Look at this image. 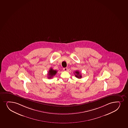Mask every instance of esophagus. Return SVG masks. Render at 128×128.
I'll return each instance as SVG.
<instances>
[{"mask_svg":"<svg viewBox=\"0 0 128 128\" xmlns=\"http://www.w3.org/2000/svg\"><path fill=\"white\" fill-rule=\"evenodd\" d=\"M63 70L64 71H67L68 70V68H63Z\"/></svg>","mask_w":128,"mask_h":128,"instance_id":"34e87169","label":"esophagus"}]
</instances>
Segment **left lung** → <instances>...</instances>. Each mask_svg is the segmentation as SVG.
Wrapping results in <instances>:
<instances>
[{
	"label": "left lung",
	"mask_w": 128,
	"mask_h": 128,
	"mask_svg": "<svg viewBox=\"0 0 128 128\" xmlns=\"http://www.w3.org/2000/svg\"><path fill=\"white\" fill-rule=\"evenodd\" d=\"M75 77L78 78H82V76H81V74H80V72L79 71H77L75 72Z\"/></svg>",
	"instance_id": "obj_1"
}]
</instances>
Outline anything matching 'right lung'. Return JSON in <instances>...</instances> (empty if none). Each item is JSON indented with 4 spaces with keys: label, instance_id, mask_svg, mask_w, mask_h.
Wrapping results in <instances>:
<instances>
[{
    "label": "right lung",
    "instance_id": "right-lung-1",
    "mask_svg": "<svg viewBox=\"0 0 128 128\" xmlns=\"http://www.w3.org/2000/svg\"><path fill=\"white\" fill-rule=\"evenodd\" d=\"M56 73H57V71L54 70L53 69V68H50L48 72V78H53L54 75H55V74H56Z\"/></svg>",
    "mask_w": 128,
    "mask_h": 128
}]
</instances>
